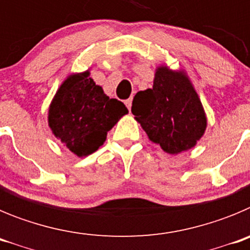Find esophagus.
<instances>
[{
	"label": "esophagus",
	"mask_w": 250,
	"mask_h": 250,
	"mask_svg": "<svg viewBox=\"0 0 250 250\" xmlns=\"http://www.w3.org/2000/svg\"><path fill=\"white\" fill-rule=\"evenodd\" d=\"M131 104H132V98L127 99V100H125V105H126L127 109H131Z\"/></svg>",
	"instance_id": "1"
}]
</instances>
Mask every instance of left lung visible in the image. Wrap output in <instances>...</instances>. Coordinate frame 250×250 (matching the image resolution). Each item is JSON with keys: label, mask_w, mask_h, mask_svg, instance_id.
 <instances>
[{"label": "left lung", "mask_w": 250, "mask_h": 250, "mask_svg": "<svg viewBox=\"0 0 250 250\" xmlns=\"http://www.w3.org/2000/svg\"><path fill=\"white\" fill-rule=\"evenodd\" d=\"M131 112L149 139L169 154L190 149L207 127L204 110L190 81L183 72L156 70L152 89L140 91Z\"/></svg>", "instance_id": "1"}]
</instances>
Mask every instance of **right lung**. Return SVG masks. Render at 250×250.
Wrapping results in <instances>:
<instances>
[{
	"instance_id": "add662e5",
	"label": "right lung",
	"mask_w": 250,
	"mask_h": 250,
	"mask_svg": "<svg viewBox=\"0 0 250 250\" xmlns=\"http://www.w3.org/2000/svg\"><path fill=\"white\" fill-rule=\"evenodd\" d=\"M127 109L109 99L89 72L71 75L56 92L48 110V125L55 136L77 156L92 154Z\"/></svg>"
}]
</instances>
